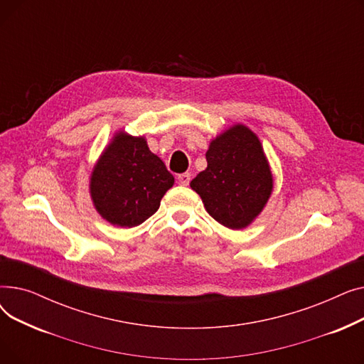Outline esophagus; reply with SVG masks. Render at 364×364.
Here are the masks:
<instances>
[{"instance_id": "34e87169", "label": "esophagus", "mask_w": 364, "mask_h": 364, "mask_svg": "<svg viewBox=\"0 0 364 364\" xmlns=\"http://www.w3.org/2000/svg\"><path fill=\"white\" fill-rule=\"evenodd\" d=\"M190 180H192V176H190L188 172H184V174H180V176H178V183H180L181 186H188Z\"/></svg>"}]
</instances>
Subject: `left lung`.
<instances>
[{
    "instance_id": "8db88e82",
    "label": "left lung",
    "mask_w": 364,
    "mask_h": 364,
    "mask_svg": "<svg viewBox=\"0 0 364 364\" xmlns=\"http://www.w3.org/2000/svg\"><path fill=\"white\" fill-rule=\"evenodd\" d=\"M208 166L190 183L215 221L232 230L250 225L273 192V176L257 134L237 124L209 144Z\"/></svg>"
}]
</instances>
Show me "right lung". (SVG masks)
I'll return each mask as SVG.
<instances>
[{"label": "right lung", "mask_w": 364, "mask_h": 364, "mask_svg": "<svg viewBox=\"0 0 364 364\" xmlns=\"http://www.w3.org/2000/svg\"><path fill=\"white\" fill-rule=\"evenodd\" d=\"M174 177L144 137L119 131L94 165L90 193L97 213L110 224L136 227L155 214Z\"/></svg>", "instance_id": "obj_1"}]
</instances>
